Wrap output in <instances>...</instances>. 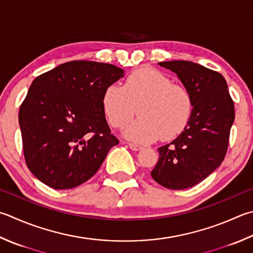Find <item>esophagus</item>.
I'll return each mask as SVG.
<instances>
[{
  "label": "esophagus",
  "mask_w": 253,
  "mask_h": 253,
  "mask_svg": "<svg viewBox=\"0 0 253 253\" xmlns=\"http://www.w3.org/2000/svg\"><path fill=\"white\" fill-rule=\"evenodd\" d=\"M127 145H128V147H130V149L133 150V151H139V150L142 149L141 145L135 144V143H127Z\"/></svg>",
  "instance_id": "1"
}]
</instances>
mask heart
Segmentation results:
<instances>
[{"instance_id":"obj_1","label":"heart","mask_w":253,"mask_h":253,"mask_svg":"<svg viewBox=\"0 0 253 253\" xmlns=\"http://www.w3.org/2000/svg\"><path fill=\"white\" fill-rule=\"evenodd\" d=\"M193 97L182 84L153 68H142L127 76L123 87L108 85L102 96L109 125L126 126L136 112L140 118L125 134L137 142L173 140L187 126L193 112Z\"/></svg>"}]
</instances>
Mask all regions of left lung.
I'll use <instances>...</instances> for the list:
<instances>
[{
  "mask_svg": "<svg viewBox=\"0 0 253 253\" xmlns=\"http://www.w3.org/2000/svg\"><path fill=\"white\" fill-rule=\"evenodd\" d=\"M177 75L193 97V112L184 131L159 147L151 175L169 189L193 187L219 168L228 150L235 106L226 79L217 71L187 60L162 61Z\"/></svg>",
  "mask_w": 253,
  "mask_h": 253,
  "instance_id": "obj_1",
  "label": "left lung"
}]
</instances>
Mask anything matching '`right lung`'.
Returning a JSON list of instances; mask_svg holds the SVG:
<instances>
[{
    "instance_id": "1",
    "label": "right lung",
    "mask_w": 253,
    "mask_h": 253,
    "mask_svg": "<svg viewBox=\"0 0 253 253\" xmlns=\"http://www.w3.org/2000/svg\"><path fill=\"white\" fill-rule=\"evenodd\" d=\"M125 70L74 60L34 79L18 112L24 157L33 175L54 189H70L97 173L119 140L102 108L108 85Z\"/></svg>"
}]
</instances>
